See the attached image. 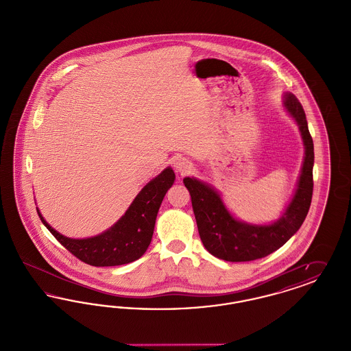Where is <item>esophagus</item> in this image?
<instances>
[{"label": "esophagus", "instance_id": "34e87169", "mask_svg": "<svg viewBox=\"0 0 351 351\" xmlns=\"http://www.w3.org/2000/svg\"><path fill=\"white\" fill-rule=\"evenodd\" d=\"M173 167L176 169V172H179L180 175H185V173H188L191 171L192 165H191V162L188 159L182 158V156H178V158L173 159Z\"/></svg>", "mask_w": 351, "mask_h": 351}]
</instances>
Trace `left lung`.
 <instances>
[{"label":"left lung","mask_w":351,"mask_h":351,"mask_svg":"<svg viewBox=\"0 0 351 351\" xmlns=\"http://www.w3.org/2000/svg\"><path fill=\"white\" fill-rule=\"evenodd\" d=\"M284 108L299 126L305 156L295 195L283 216L269 225H251L238 221L225 206L217 191L195 178H185L199 234L205 249L228 262H250L280 249L300 229L308 215L313 195V139L305 112L299 100L287 93Z\"/></svg>","instance_id":"left-lung-1"}]
</instances>
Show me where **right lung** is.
Here are the masks:
<instances>
[{
  "label": "right lung",
  "mask_w": 351,
  "mask_h": 351,
  "mask_svg": "<svg viewBox=\"0 0 351 351\" xmlns=\"http://www.w3.org/2000/svg\"><path fill=\"white\" fill-rule=\"evenodd\" d=\"M173 182L175 172L167 167L142 188L110 229L90 238L73 239L58 233L36 210L51 234L84 263L95 267L121 266L139 259L147 250L158 210Z\"/></svg>",
  "instance_id": "obj_1"
}]
</instances>
